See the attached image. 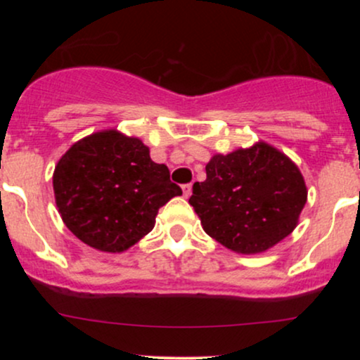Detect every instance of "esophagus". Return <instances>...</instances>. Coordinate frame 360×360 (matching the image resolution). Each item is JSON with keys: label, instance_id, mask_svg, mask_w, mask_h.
Returning <instances> with one entry per match:
<instances>
[{"label": "esophagus", "instance_id": "esophagus-1", "mask_svg": "<svg viewBox=\"0 0 360 360\" xmlns=\"http://www.w3.org/2000/svg\"><path fill=\"white\" fill-rule=\"evenodd\" d=\"M191 191H193V186H191V184H183V193H184V198H189V196H191Z\"/></svg>", "mask_w": 360, "mask_h": 360}]
</instances>
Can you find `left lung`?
<instances>
[{"mask_svg": "<svg viewBox=\"0 0 360 360\" xmlns=\"http://www.w3.org/2000/svg\"><path fill=\"white\" fill-rule=\"evenodd\" d=\"M307 196L298 166L259 142L213 155L206 179L193 184L189 205L214 240L238 254H259L296 229Z\"/></svg>", "mask_w": 360, "mask_h": 360, "instance_id": "obj_1", "label": "left lung"}]
</instances>
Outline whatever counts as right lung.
<instances>
[{"mask_svg": "<svg viewBox=\"0 0 360 360\" xmlns=\"http://www.w3.org/2000/svg\"><path fill=\"white\" fill-rule=\"evenodd\" d=\"M53 194L62 221L101 252H123L154 229L160 206L183 191L137 137L103 130L60 157Z\"/></svg>", "mask_w": 360, "mask_h": 360, "instance_id": "obj_1", "label": "right lung"}]
</instances>
